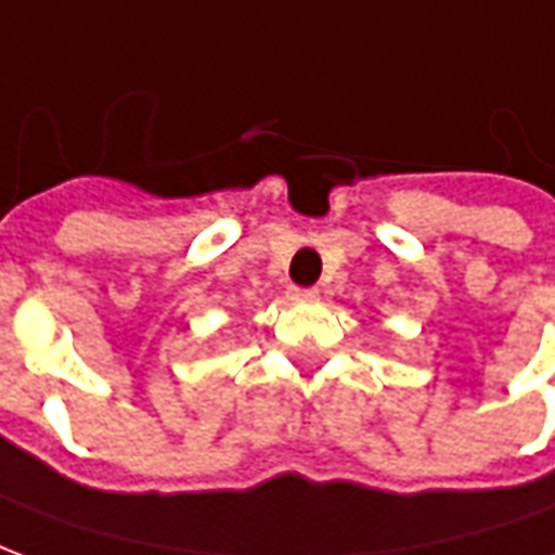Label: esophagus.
Listing matches in <instances>:
<instances>
[{"label": "esophagus", "mask_w": 555, "mask_h": 555, "mask_svg": "<svg viewBox=\"0 0 555 555\" xmlns=\"http://www.w3.org/2000/svg\"><path fill=\"white\" fill-rule=\"evenodd\" d=\"M291 300H297V302L318 300V288H291Z\"/></svg>", "instance_id": "obj_1"}]
</instances>
